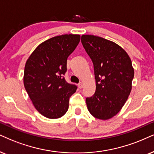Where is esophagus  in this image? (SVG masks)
Segmentation results:
<instances>
[{"label": "esophagus", "instance_id": "34e87169", "mask_svg": "<svg viewBox=\"0 0 154 154\" xmlns=\"http://www.w3.org/2000/svg\"><path fill=\"white\" fill-rule=\"evenodd\" d=\"M77 85H78V87L79 89H82V87H83V83L82 82H79Z\"/></svg>", "mask_w": 154, "mask_h": 154}]
</instances>
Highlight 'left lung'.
Segmentation results:
<instances>
[{
    "mask_svg": "<svg viewBox=\"0 0 154 154\" xmlns=\"http://www.w3.org/2000/svg\"><path fill=\"white\" fill-rule=\"evenodd\" d=\"M82 44L94 65L96 91L87 97L89 112L99 119L115 116L127 100L134 72L131 60L117 44L98 36L84 35Z\"/></svg>",
    "mask_w": 154,
    "mask_h": 154,
    "instance_id": "1",
    "label": "left lung"
}]
</instances>
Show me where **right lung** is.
Returning <instances> with one entry per match:
<instances>
[{
  "label": "right lung",
  "mask_w": 154,
  "mask_h": 154,
  "mask_svg": "<svg viewBox=\"0 0 154 154\" xmlns=\"http://www.w3.org/2000/svg\"><path fill=\"white\" fill-rule=\"evenodd\" d=\"M80 40L79 35L54 37L39 45L27 60L24 86L35 107L49 119L63 116L70 97L77 87L68 83L64 75L67 60Z\"/></svg>",
  "instance_id": "add662e5"
}]
</instances>
